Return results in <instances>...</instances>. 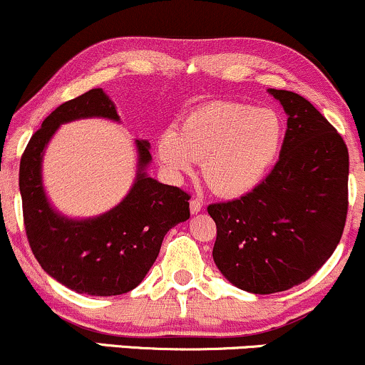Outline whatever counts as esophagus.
Returning a JSON list of instances; mask_svg holds the SVG:
<instances>
[{"label": "esophagus", "instance_id": "34e87169", "mask_svg": "<svg viewBox=\"0 0 365 365\" xmlns=\"http://www.w3.org/2000/svg\"><path fill=\"white\" fill-rule=\"evenodd\" d=\"M200 209H202V200L192 199L190 200V212H192V215H197V212H200Z\"/></svg>", "mask_w": 365, "mask_h": 365}]
</instances>
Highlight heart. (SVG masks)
Returning <instances> with one entry per match:
<instances>
[{
  "mask_svg": "<svg viewBox=\"0 0 365 365\" xmlns=\"http://www.w3.org/2000/svg\"><path fill=\"white\" fill-rule=\"evenodd\" d=\"M284 123L267 108L216 101L187 113L177 128L163 130L156 156L173 177L202 161L207 185L223 197L252 192L267 177L283 148Z\"/></svg>",
  "mask_w": 365,
  "mask_h": 365,
  "instance_id": "heart-1",
  "label": "heart"
}]
</instances>
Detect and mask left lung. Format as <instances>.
Segmentation results:
<instances>
[{
	"label": "left lung",
	"instance_id": "1",
	"mask_svg": "<svg viewBox=\"0 0 365 365\" xmlns=\"http://www.w3.org/2000/svg\"><path fill=\"white\" fill-rule=\"evenodd\" d=\"M267 92L288 116L278 163L252 192L207 207L217 269L259 295L319 271L340 244L349 209V149L340 133L302 96Z\"/></svg>",
	"mask_w": 365,
	"mask_h": 365
}]
</instances>
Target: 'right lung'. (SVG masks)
I'll use <instances>...</instances> for the list:
<instances>
[{
    "mask_svg": "<svg viewBox=\"0 0 365 365\" xmlns=\"http://www.w3.org/2000/svg\"><path fill=\"white\" fill-rule=\"evenodd\" d=\"M96 116L120 121L103 89H91L58 106L24 150L19 185L29 245L41 267L70 290L110 297L133 290L145 278L166 233L190 217V195L148 177L150 145L135 140L137 177L118 206L87 220L60 215L43 187L44 149L60 125Z\"/></svg>",
    "mask_w": 365,
    "mask_h": 365,
    "instance_id": "add662e5",
    "label": "right lung"
}]
</instances>
